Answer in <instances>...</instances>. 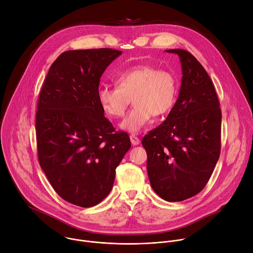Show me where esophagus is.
Wrapping results in <instances>:
<instances>
[{
	"label": "esophagus",
	"mask_w": 253,
	"mask_h": 253,
	"mask_svg": "<svg viewBox=\"0 0 253 253\" xmlns=\"http://www.w3.org/2000/svg\"><path fill=\"white\" fill-rule=\"evenodd\" d=\"M130 140H131V143L133 144V145H138V144L140 143V140H139V138L137 137V136H135V135H131L130 136Z\"/></svg>",
	"instance_id": "esophagus-1"
}]
</instances>
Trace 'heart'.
I'll return each instance as SVG.
<instances>
[{"instance_id":"1","label":"heart","mask_w":253,"mask_h":253,"mask_svg":"<svg viewBox=\"0 0 253 253\" xmlns=\"http://www.w3.org/2000/svg\"><path fill=\"white\" fill-rule=\"evenodd\" d=\"M116 88L101 86L98 102L110 119L122 118L132 102L134 108L121 123V129L138 133L152 116L167 114L173 107L178 90L175 76L152 65H139L124 70L115 77Z\"/></svg>"}]
</instances>
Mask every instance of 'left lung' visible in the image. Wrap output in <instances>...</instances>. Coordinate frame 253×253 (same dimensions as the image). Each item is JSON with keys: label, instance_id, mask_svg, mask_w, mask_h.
<instances>
[{"label": "left lung", "instance_id": "1", "mask_svg": "<svg viewBox=\"0 0 253 253\" xmlns=\"http://www.w3.org/2000/svg\"><path fill=\"white\" fill-rule=\"evenodd\" d=\"M181 62L178 99L166 120L142 139L151 187L169 202L199 193L220 155L221 109L214 85L196 58L182 49L166 50Z\"/></svg>", "mask_w": 253, "mask_h": 253}]
</instances>
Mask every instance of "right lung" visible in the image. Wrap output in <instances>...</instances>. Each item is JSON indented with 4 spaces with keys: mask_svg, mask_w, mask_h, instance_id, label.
I'll return each instance as SVG.
<instances>
[{
    "mask_svg": "<svg viewBox=\"0 0 253 253\" xmlns=\"http://www.w3.org/2000/svg\"><path fill=\"white\" fill-rule=\"evenodd\" d=\"M121 51L71 50L52 64L36 113L38 158L57 194L92 207L110 193L116 168L131 147L98 102L100 78Z\"/></svg>",
    "mask_w": 253,
    "mask_h": 253,
    "instance_id": "1",
    "label": "right lung"
}]
</instances>
